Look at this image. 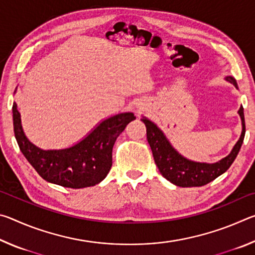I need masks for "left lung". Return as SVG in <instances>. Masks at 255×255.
Wrapping results in <instances>:
<instances>
[{"label": "left lung", "mask_w": 255, "mask_h": 255, "mask_svg": "<svg viewBox=\"0 0 255 255\" xmlns=\"http://www.w3.org/2000/svg\"><path fill=\"white\" fill-rule=\"evenodd\" d=\"M226 80L230 81L237 88L235 79L228 76ZM239 114L242 119V125H243V130H242L240 139L228 156L214 164L197 163L182 157L172 147L165 136L163 135V132L153 123H150L146 118L141 119L146 126L147 140L150 148H152L155 164H156L161 174L166 180H169L170 182L178 185V187L189 188L201 187V185L209 183L216 178H218L219 175L225 173L230 169L233 162L235 161L244 140L245 119L243 107L240 108Z\"/></svg>", "instance_id": "left-lung-1"}]
</instances>
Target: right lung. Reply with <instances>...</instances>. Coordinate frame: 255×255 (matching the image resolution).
I'll return each instance as SVG.
<instances>
[{
  "instance_id": "obj_1",
  "label": "right lung",
  "mask_w": 255,
  "mask_h": 255,
  "mask_svg": "<svg viewBox=\"0 0 255 255\" xmlns=\"http://www.w3.org/2000/svg\"><path fill=\"white\" fill-rule=\"evenodd\" d=\"M13 130L20 150L42 179L62 187L80 189L96 185L112 165V148L127 125L136 119L131 112L102 122L90 135L70 148L42 150L25 138L16 105L12 107Z\"/></svg>"
}]
</instances>
